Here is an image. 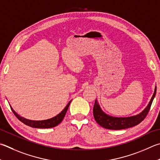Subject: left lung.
<instances>
[{"label":"left lung","mask_w":160,"mask_h":160,"mask_svg":"<svg viewBox=\"0 0 160 160\" xmlns=\"http://www.w3.org/2000/svg\"><path fill=\"white\" fill-rule=\"evenodd\" d=\"M156 89L155 87V92L151 98L150 103L145 110H143L140 114L129 118H114L106 115V113L102 111V110L101 109L99 105L97 103V101L96 100L94 108H93V115H94L96 122L103 128L112 130L127 129L137 125L146 118L148 113L151 105H152L153 98L156 94Z\"/></svg>","instance_id":"obj_1"}]
</instances>
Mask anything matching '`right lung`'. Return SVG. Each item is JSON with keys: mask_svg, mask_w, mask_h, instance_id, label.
Wrapping results in <instances>:
<instances>
[{"mask_svg": "<svg viewBox=\"0 0 160 160\" xmlns=\"http://www.w3.org/2000/svg\"><path fill=\"white\" fill-rule=\"evenodd\" d=\"M70 103H71V101L67 104V106L65 107V108L63 109L62 111L59 113V114H58L57 116H55V117L52 118L51 119H49V120H40V121H34V120H27V119L19 116L12 109V108H11V109H12V112L14 114V115H15L17 118V119H18L19 120L21 121L22 122L25 124L26 125L33 127V128L45 129V128H52V127H54L62 122L63 118H64V116L66 115V112H67V110L68 108L69 105H70Z\"/></svg>", "mask_w": 160, "mask_h": 160, "instance_id": "obj_1", "label": "right lung"}]
</instances>
